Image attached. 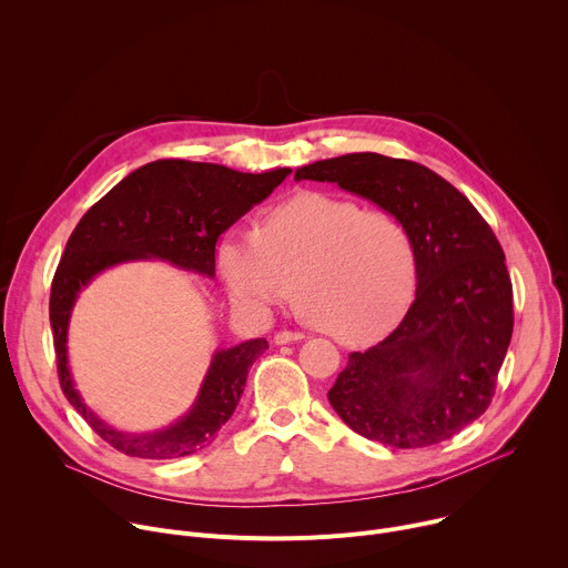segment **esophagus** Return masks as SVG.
<instances>
[{
  "instance_id": "34e87169",
  "label": "esophagus",
  "mask_w": 568,
  "mask_h": 568,
  "mask_svg": "<svg viewBox=\"0 0 568 568\" xmlns=\"http://www.w3.org/2000/svg\"><path fill=\"white\" fill-rule=\"evenodd\" d=\"M303 339H305V335H303V333L281 331V333H276V337H274V344H276V346H285V344H292V342H303Z\"/></svg>"
}]
</instances>
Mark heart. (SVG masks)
<instances>
[{"instance_id":"heart-1","label":"heart","mask_w":568,"mask_h":568,"mask_svg":"<svg viewBox=\"0 0 568 568\" xmlns=\"http://www.w3.org/2000/svg\"><path fill=\"white\" fill-rule=\"evenodd\" d=\"M217 258L237 307L270 310L296 287L305 321L344 344L395 328L418 278L412 231L395 213L321 191L283 200L258 229L229 231Z\"/></svg>"}]
</instances>
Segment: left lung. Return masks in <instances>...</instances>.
I'll return each mask as SVG.
<instances>
[{
  "instance_id": "left-lung-1",
  "label": "left lung",
  "mask_w": 568,
  "mask_h": 568,
  "mask_svg": "<svg viewBox=\"0 0 568 568\" xmlns=\"http://www.w3.org/2000/svg\"><path fill=\"white\" fill-rule=\"evenodd\" d=\"M296 182H335L412 231L416 301L377 346L351 353L328 399L359 436L397 449L443 443L490 407L513 337V283L497 235L447 180L409 159L353 152Z\"/></svg>"
}]
</instances>
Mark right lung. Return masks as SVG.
<instances>
[{
    "label": "right lung",
    "instance_id": "1",
    "mask_svg": "<svg viewBox=\"0 0 568 568\" xmlns=\"http://www.w3.org/2000/svg\"><path fill=\"white\" fill-rule=\"evenodd\" d=\"M290 173V169H274L252 175L202 161L159 159L121 180L75 224L49 298L58 379L71 407L121 454L164 460L211 445L233 416L250 368L267 351V342L250 339L215 351L200 395L184 418L161 432L123 434L99 420L73 388L67 366V328L78 292L103 270L145 258L169 261L213 278L217 237Z\"/></svg>",
    "mask_w": 568,
    "mask_h": 568
}]
</instances>
